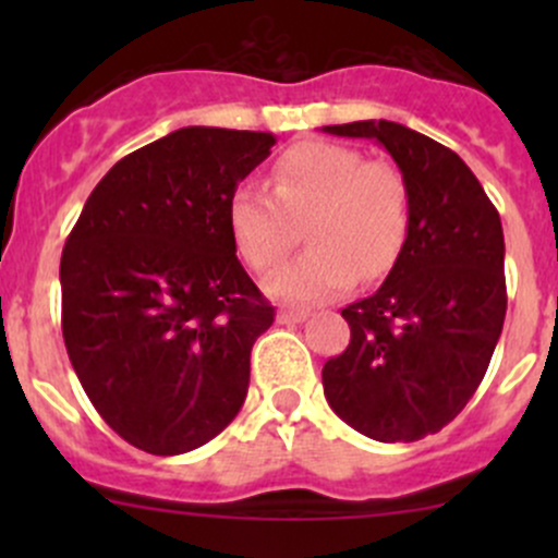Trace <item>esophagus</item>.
<instances>
[{
	"label": "esophagus",
	"instance_id": "obj_1",
	"mask_svg": "<svg viewBox=\"0 0 558 558\" xmlns=\"http://www.w3.org/2000/svg\"><path fill=\"white\" fill-rule=\"evenodd\" d=\"M307 315H311V311H302V307H283L278 313V324H300Z\"/></svg>",
	"mask_w": 558,
	"mask_h": 558
}]
</instances>
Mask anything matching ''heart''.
I'll use <instances>...</instances> for the list:
<instances>
[{"label":"heart","instance_id":"1","mask_svg":"<svg viewBox=\"0 0 558 558\" xmlns=\"http://www.w3.org/2000/svg\"><path fill=\"white\" fill-rule=\"evenodd\" d=\"M305 216L311 247L264 280L278 300L320 302L342 294L356 275H386L410 232L408 178L393 161L364 159L351 145L307 140L275 159L272 194L243 183L227 205L229 234L253 269H269L289 253L294 221Z\"/></svg>","mask_w":558,"mask_h":558}]
</instances>
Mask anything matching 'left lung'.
<instances>
[{
  "instance_id": "left-lung-1",
  "label": "left lung",
  "mask_w": 558,
  "mask_h": 558,
  "mask_svg": "<svg viewBox=\"0 0 558 558\" xmlns=\"http://www.w3.org/2000/svg\"><path fill=\"white\" fill-rule=\"evenodd\" d=\"M324 132L378 140L413 199L408 240L386 283L342 311L351 342L324 364L326 402L373 440H421L464 410L502 335V221L470 167L426 134L393 121Z\"/></svg>"
}]
</instances>
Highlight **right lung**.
I'll use <instances>...</instances> for the list:
<instances>
[{
  "label": "right lung",
  "instance_id": "add662e5",
  "mask_svg": "<svg viewBox=\"0 0 558 558\" xmlns=\"http://www.w3.org/2000/svg\"><path fill=\"white\" fill-rule=\"evenodd\" d=\"M269 132L185 126L123 156L61 253V331L83 391L129 446L178 456L240 413L275 320L238 258L227 205Z\"/></svg>",
  "mask_w": 558,
  "mask_h": 558
}]
</instances>
